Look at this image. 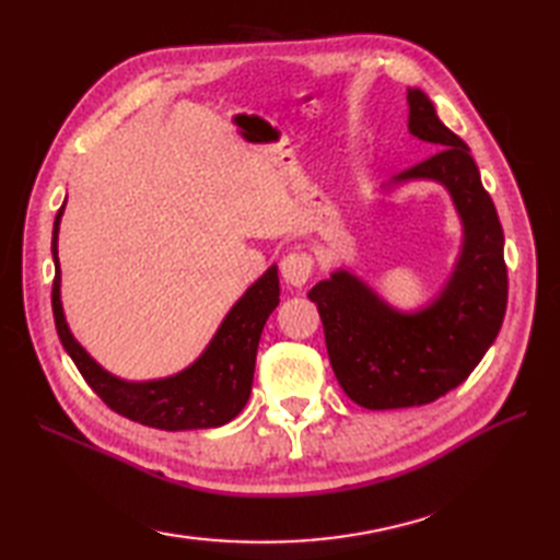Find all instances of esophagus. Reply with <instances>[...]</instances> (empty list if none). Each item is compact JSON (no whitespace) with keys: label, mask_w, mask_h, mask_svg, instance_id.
I'll return each mask as SVG.
<instances>
[{"label":"esophagus","mask_w":560,"mask_h":560,"mask_svg":"<svg viewBox=\"0 0 560 560\" xmlns=\"http://www.w3.org/2000/svg\"><path fill=\"white\" fill-rule=\"evenodd\" d=\"M313 255L311 253H303V249H295V253L287 255L281 261V273L283 279H287L291 287H305V281L311 279L313 273Z\"/></svg>","instance_id":"34e87169"}]
</instances>
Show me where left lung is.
<instances>
[{"label": "left lung", "mask_w": 560, "mask_h": 560, "mask_svg": "<svg viewBox=\"0 0 560 560\" xmlns=\"http://www.w3.org/2000/svg\"><path fill=\"white\" fill-rule=\"evenodd\" d=\"M409 132L440 147L397 180L443 183L464 223L462 255L447 287L425 311L401 315L349 271L307 293L323 317L331 371L365 409L431 404L462 385L501 331L508 305L503 229L469 147L438 120L433 103L407 89Z\"/></svg>", "instance_id": "left-lung-1"}]
</instances>
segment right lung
Instances as JSON below:
<instances>
[{"label":"right lung","instance_id":"right-lung-1","mask_svg":"<svg viewBox=\"0 0 560 560\" xmlns=\"http://www.w3.org/2000/svg\"><path fill=\"white\" fill-rule=\"evenodd\" d=\"M65 205L59 207L52 229V315L59 341L89 387L108 404L113 411L129 421L144 423L161 431H195V428H217L235 419L249 399L255 375V359L261 329L267 317L279 305V273L271 267L265 277L247 289L233 311L225 315L217 337L207 351L187 368L165 380L153 383H125L83 351L71 337L65 323L62 303H59V261H57V233Z\"/></svg>","mask_w":560,"mask_h":560}]
</instances>
